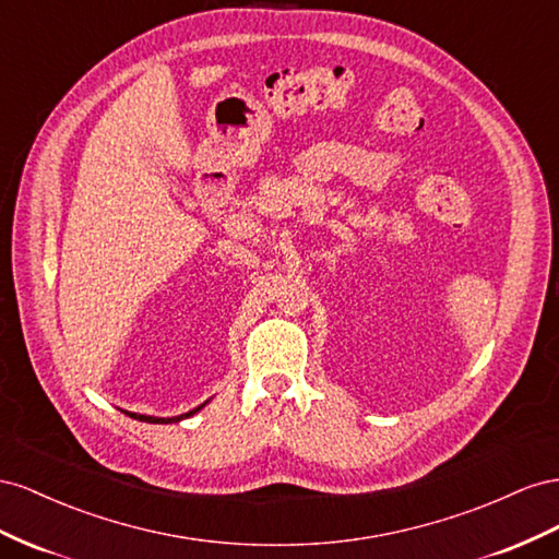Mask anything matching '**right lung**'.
I'll return each mask as SVG.
<instances>
[{
  "instance_id": "obj_1",
  "label": "right lung",
  "mask_w": 559,
  "mask_h": 559,
  "mask_svg": "<svg viewBox=\"0 0 559 559\" xmlns=\"http://www.w3.org/2000/svg\"><path fill=\"white\" fill-rule=\"evenodd\" d=\"M201 407H203V405H201ZM201 407L191 409V412H187V414H180V417H170V419H162V417H147V414H135V412H126V414H129V417H133V419H138V421H147V424H175V421H180V419H187V417H191V414H197Z\"/></svg>"
}]
</instances>
